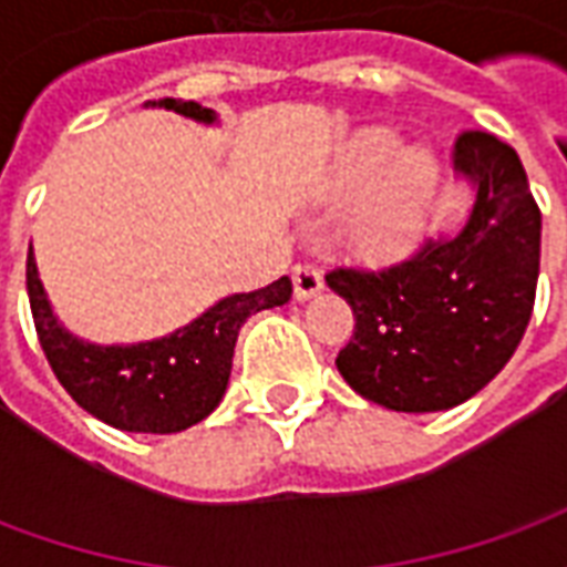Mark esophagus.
Wrapping results in <instances>:
<instances>
[{"label": "esophagus", "mask_w": 567, "mask_h": 567, "mask_svg": "<svg viewBox=\"0 0 567 567\" xmlns=\"http://www.w3.org/2000/svg\"><path fill=\"white\" fill-rule=\"evenodd\" d=\"M291 282H295V297L297 300H309L312 295L321 291V272L312 264H297L291 270Z\"/></svg>", "instance_id": "esophagus-1"}]
</instances>
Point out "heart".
<instances>
[{"instance_id":"heart-1","label":"heart","mask_w":567,"mask_h":567,"mask_svg":"<svg viewBox=\"0 0 567 567\" xmlns=\"http://www.w3.org/2000/svg\"><path fill=\"white\" fill-rule=\"evenodd\" d=\"M401 142L389 130H364L340 157L333 175V194L343 203L364 197L380 185ZM392 166V165H391ZM393 167V166H392ZM437 182V163L425 151H406L395 161L393 173L385 176L377 197L358 212L349 224V246L361 258L394 260L404 258L419 239L422 212Z\"/></svg>"}]
</instances>
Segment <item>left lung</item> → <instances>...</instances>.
<instances>
[{
    "label": "left lung",
    "mask_w": 567,
    "mask_h": 567,
    "mask_svg": "<svg viewBox=\"0 0 567 567\" xmlns=\"http://www.w3.org/2000/svg\"><path fill=\"white\" fill-rule=\"evenodd\" d=\"M455 173L474 187L458 234L382 270L324 276L355 316L337 370L361 398L398 413L474 398L511 361L535 309L540 209L519 154L467 130L455 140Z\"/></svg>",
    "instance_id": "8db88e82"
}]
</instances>
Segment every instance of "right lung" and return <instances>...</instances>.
<instances>
[{
  "instance_id": "right-lung-1",
  "label": "right lung",
  "mask_w": 567,
  "mask_h": 567,
  "mask_svg": "<svg viewBox=\"0 0 567 567\" xmlns=\"http://www.w3.org/2000/svg\"><path fill=\"white\" fill-rule=\"evenodd\" d=\"M151 105L203 124L215 121V112L199 103L166 96ZM27 295L44 358L75 404L121 431L175 434L203 422L221 404L239 328L260 309L288 303L291 279L282 276L258 291L224 297L169 337L133 346H96L72 337L48 303L32 246L27 255Z\"/></svg>"
}]
</instances>
